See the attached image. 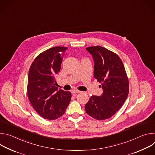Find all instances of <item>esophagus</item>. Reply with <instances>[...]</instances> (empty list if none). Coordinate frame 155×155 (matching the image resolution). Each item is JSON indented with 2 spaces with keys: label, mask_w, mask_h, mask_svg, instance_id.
<instances>
[{
  "label": "esophagus",
  "mask_w": 155,
  "mask_h": 155,
  "mask_svg": "<svg viewBox=\"0 0 155 155\" xmlns=\"http://www.w3.org/2000/svg\"><path fill=\"white\" fill-rule=\"evenodd\" d=\"M81 93V91H78V90H72V93L74 94V95H75V94H78V93Z\"/></svg>",
  "instance_id": "obj_1"
}]
</instances>
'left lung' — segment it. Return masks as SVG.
<instances>
[{
    "mask_svg": "<svg viewBox=\"0 0 155 155\" xmlns=\"http://www.w3.org/2000/svg\"><path fill=\"white\" fill-rule=\"evenodd\" d=\"M94 61V77L103 93L90 97L84 107L87 114L98 120L112 117L122 107L129 93V81L123 63L116 53L101 46L86 48Z\"/></svg>",
    "mask_w": 155,
    "mask_h": 155,
    "instance_id": "obj_1",
    "label": "left lung"
}]
</instances>
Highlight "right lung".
<instances>
[{
  "label": "right lung",
  "instance_id": "right-lung-1",
  "mask_svg": "<svg viewBox=\"0 0 155 155\" xmlns=\"http://www.w3.org/2000/svg\"><path fill=\"white\" fill-rule=\"evenodd\" d=\"M67 49V47H55L42 52L35 58L29 69V100L35 111L48 120L62 116L71 101V93L58 90L55 80Z\"/></svg>",
  "mask_w": 155,
  "mask_h": 155
}]
</instances>
